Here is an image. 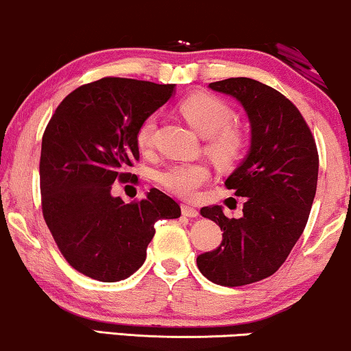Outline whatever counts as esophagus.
Returning <instances> with one entry per match:
<instances>
[{
	"mask_svg": "<svg viewBox=\"0 0 351 351\" xmlns=\"http://www.w3.org/2000/svg\"><path fill=\"white\" fill-rule=\"evenodd\" d=\"M180 209H182V214H184L185 217H198V214H199L195 208H191V206H186V204H182Z\"/></svg>",
	"mask_w": 351,
	"mask_h": 351,
	"instance_id": "34e87169",
	"label": "esophagus"
}]
</instances>
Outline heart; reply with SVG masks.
Segmentation results:
<instances>
[{"instance_id": "heart-1", "label": "heart", "mask_w": 351, "mask_h": 351, "mask_svg": "<svg viewBox=\"0 0 351 351\" xmlns=\"http://www.w3.org/2000/svg\"><path fill=\"white\" fill-rule=\"evenodd\" d=\"M179 108L196 131L208 136L206 148L215 161L232 162L241 155L244 134L241 129L232 124L234 121V112L228 102L214 94L195 93L182 100ZM156 124V114H150L138 124L136 142L141 152H148L152 148ZM209 167L204 162L179 161L158 171L156 182L171 193L184 199H191L209 180Z\"/></svg>"}]
</instances>
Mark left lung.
I'll return each mask as SVG.
<instances>
[{
    "instance_id": "1",
    "label": "left lung",
    "mask_w": 351,
    "mask_h": 351,
    "mask_svg": "<svg viewBox=\"0 0 351 351\" xmlns=\"http://www.w3.org/2000/svg\"><path fill=\"white\" fill-rule=\"evenodd\" d=\"M209 88L246 110L251 148L225 180L228 190L246 198L243 215L228 219L222 206L201 209L223 233L220 246L196 263L215 285L244 286L271 276L300 238L315 199L319 158L304 117L276 89L251 78L215 81Z\"/></svg>"
}]
</instances>
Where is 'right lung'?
I'll list each match as a JSON object with an SVG mask.
<instances>
[{
	"mask_svg": "<svg viewBox=\"0 0 351 351\" xmlns=\"http://www.w3.org/2000/svg\"><path fill=\"white\" fill-rule=\"evenodd\" d=\"M174 84L102 78L62 100L41 142L40 186L46 225L75 270L104 282L142 267L160 219L180 217L171 196L152 189L126 204L112 195L138 161V124L162 107Z\"/></svg>",
	"mask_w": 351,
	"mask_h": 351,
	"instance_id": "1",
	"label": "right lung"
}]
</instances>
